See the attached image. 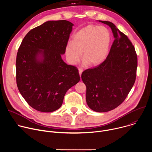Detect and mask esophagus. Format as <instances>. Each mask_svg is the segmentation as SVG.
<instances>
[{
  "mask_svg": "<svg viewBox=\"0 0 152 152\" xmlns=\"http://www.w3.org/2000/svg\"><path fill=\"white\" fill-rule=\"evenodd\" d=\"M78 70H79V75H80V76H81V74H82V72H83V70H82V69H81V68H79Z\"/></svg>",
  "mask_w": 152,
  "mask_h": 152,
  "instance_id": "esophagus-1",
  "label": "esophagus"
}]
</instances>
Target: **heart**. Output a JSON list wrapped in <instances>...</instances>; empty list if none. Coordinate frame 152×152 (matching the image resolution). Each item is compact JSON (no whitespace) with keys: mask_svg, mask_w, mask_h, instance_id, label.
<instances>
[{"mask_svg":"<svg viewBox=\"0 0 152 152\" xmlns=\"http://www.w3.org/2000/svg\"><path fill=\"white\" fill-rule=\"evenodd\" d=\"M111 34L106 27L88 25L77 33L66 48V55L71 64L79 62L83 52V59L90 66L100 64L109 52Z\"/></svg>","mask_w":152,"mask_h":152,"instance_id":"1","label":"heart"}]
</instances>
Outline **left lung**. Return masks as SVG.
I'll use <instances>...</instances> for the list:
<instances>
[{
    "label": "left lung",
    "mask_w": 152,
    "mask_h": 152,
    "mask_svg": "<svg viewBox=\"0 0 152 152\" xmlns=\"http://www.w3.org/2000/svg\"><path fill=\"white\" fill-rule=\"evenodd\" d=\"M115 39L106 59L99 66L82 72L81 77L86 87V101L98 113L111 111L121 104L134 85L138 64L137 55L132 42L107 21Z\"/></svg>",
    "instance_id": "left-lung-1"
}]
</instances>
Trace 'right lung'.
<instances>
[{
    "instance_id": "right-lung-1",
    "label": "right lung",
    "mask_w": 152,
    "mask_h": 152,
    "mask_svg": "<svg viewBox=\"0 0 152 152\" xmlns=\"http://www.w3.org/2000/svg\"><path fill=\"white\" fill-rule=\"evenodd\" d=\"M73 26L65 20L46 21L31 29L18 49L17 87L26 102L38 111L58 110L67 90L80 80L77 67L61 58Z\"/></svg>"
}]
</instances>
